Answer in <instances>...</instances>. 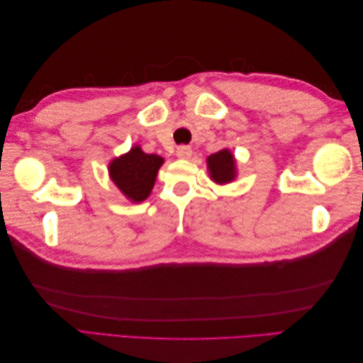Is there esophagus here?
Masks as SVG:
<instances>
[{
  "label": "esophagus",
  "instance_id": "34e87169",
  "mask_svg": "<svg viewBox=\"0 0 363 363\" xmlns=\"http://www.w3.org/2000/svg\"><path fill=\"white\" fill-rule=\"evenodd\" d=\"M175 155H177L179 159H189L192 156V150L186 145H182L175 151Z\"/></svg>",
  "mask_w": 363,
  "mask_h": 363
}]
</instances>
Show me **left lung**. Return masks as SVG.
Listing matches in <instances>:
<instances>
[{
    "label": "left lung",
    "instance_id": "1",
    "mask_svg": "<svg viewBox=\"0 0 363 363\" xmlns=\"http://www.w3.org/2000/svg\"><path fill=\"white\" fill-rule=\"evenodd\" d=\"M207 169L215 183H230L236 177V160L230 150L224 148L207 157Z\"/></svg>",
    "mask_w": 363,
    "mask_h": 363
}]
</instances>
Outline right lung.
Segmentation results:
<instances>
[{"instance_id":"obj_1","label":"right lung","mask_w":363,"mask_h":363,"mask_svg":"<svg viewBox=\"0 0 363 363\" xmlns=\"http://www.w3.org/2000/svg\"><path fill=\"white\" fill-rule=\"evenodd\" d=\"M163 159L157 155H147L135 145L127 155L116 157L108 164V174L130 201L140 203L148 199L155 186Z\"/></svg>"}]
</instances>
